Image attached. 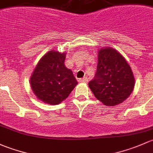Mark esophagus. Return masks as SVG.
Segmentation results:
<instances>
[{"mask_svg": "<svg viewBox=\"0 0 153 153\" xmlns=\"http://www.w3.org/2000/svg\"><path fill=\"white\" fill-rule=\"evenodd\" d=\"M79 82H80L87 83L88 82V79L87 78V77H84V78L79 79Z\"/></svg>", "mask_w": 153, "mask_h": 153, "instance_id": "esophagus-1", "label": "esophagus"}]
</instances>
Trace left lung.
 I'll return each mask as SVG.
<instances>
[{"label": "left lung", "mask_w": 153, "mask_h": 153, "mask_svg": "<svg viewBox=\"0 0 153 153\" xmlns=\"http://www.w3.org/2000/svg\"><path fill=\"white\" fill-rule=\"evenodd\" d=\"M97 68L88 86L97 100L106 106H116L130 97L135 79L122 53L111 47H103L98 51Z\"/></svg>", "instance_id": "1"}]
</instances>
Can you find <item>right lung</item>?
Masks as SVG:
<instances>
[{
    "mask_svg": "<svg viewBox=\"0 0 153 153\" xmlns=\"http://www.w3.org/2000/svg\"><path fill=\"white\" fill-rule=\"evenodd\" d=\"M66 52L51 50L42 56L30 77V85L39 100L58 105L68 98L78 84L71 69L65 65Z\"/></svg>",
    "mask_w": 153,
    "mask_h": 153,
    "instance_id": "right-lung-1",
    "label": "right lung"
}]
</instances>
